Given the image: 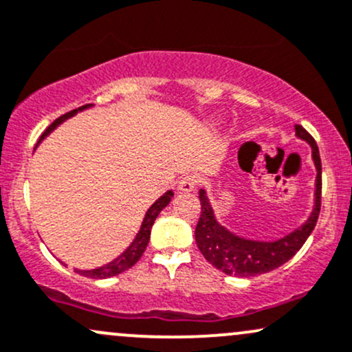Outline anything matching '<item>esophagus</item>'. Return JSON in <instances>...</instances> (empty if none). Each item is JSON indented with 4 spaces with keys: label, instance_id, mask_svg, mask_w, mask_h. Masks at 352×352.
Returning <instances> with one entry per match:
<instances>
[{
    "label": "esophagus",
    "instance_id": "esophagus-1",
    "mask_svg": "<svg viewBox=\"0 0 352 352\" xmlns=\"http://www.w3.org/2000/svg\"><path fill=\"white\" fill-rule=\"evenodd\" d=\"M197 185V177L195 175H185L179 184H177V190L180 192H192Z\"/></svg>",
    "mask_w": 352,
    "mask_h": 352
}]
</instances>
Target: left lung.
<instances>
[{
    "instance_id": "obj_1",
    "label": "left lung",
    "mask_w": 352,
    "mask_h": 352,
    "mask_svg": "<svg viewBox=\"0 0 352 352\" xmlns=\"http://www.w3.org/2000/svg\"><path fill=\"white\" fill-rule=\"evenodd\" d=\"M296 137L304 140L312 150V162L316 167V188H314V207L302 226L292 232L276 241H256L237 235L223 223L219 222L208 199L206 188L199 190V199L202 204V214L195 227V242L202 256L214 267L222 270L227 276L252 277L280 267L285 264L314 230L320 212V157L316 140L302 129L296 125Z\"/></svg>"
}]
</instances>
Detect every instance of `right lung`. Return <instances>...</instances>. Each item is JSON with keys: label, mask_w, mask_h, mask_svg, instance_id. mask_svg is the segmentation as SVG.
<instances>
[{"label": "right lung", "mask_w": 352, "mask_h": 352, "mask_svg": "<svg viewBox=\"0 0 352 352\" xmlns=\"http://www.w3.org/2000/svg\"><path fill=\"white\" fill-rule=\"evenodd\" d=\"M91 107H95V105H83V107L76 108V110H72V111H68V113L61 115L60 118H56L55 122H53L52 125H50L48 129L45 130V133L41 135L36 146L40 145L41 142H43L50 133L55 132V130L61 125V123L67 122L68 118H73L76 113H80V111L90 110ZM172 199H173V192L172 190H167L164 195L158 197L155 202H153L152 206L148 207V210L145 212L144 220H142V223H140V229H138V232L133 237V241L130 242L129 247H126V249L123 250L120 256L115 257L113 261L107 262V264L100 265V267H95V269H76V272L82 274V276H85V277H90V279H108V277L118 276V274L125 272V270L133 267V265L138 262V258L144 256L146 245H148L150 232H152L153 222H155L158 214H160V212L168 206L170 200H172Z\"/></svg>", "instance_id": "obj_1"}]
</instances>
